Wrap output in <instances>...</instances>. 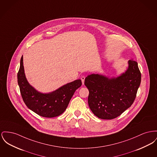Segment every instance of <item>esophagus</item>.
Wrapping results in <instances>:
<instances>
[{
    "mask_svg": "<svg viewBox=\"0 0 157 157\" xmlns=\"http://www.w3.org/2000/svg\"><path fill=\"white\" fill-rule=\"evenodd\" d=\"M85 79V76H82L81 77V81H82V84H84Z\"/></svg>",
    "mask_w": 157,
    "mask_h": 157,
    "instance_id": "1",
    "label": "esophagus"
}]
</instances>
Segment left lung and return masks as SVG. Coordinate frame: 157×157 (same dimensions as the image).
Wrapping results in <instances>:
<instances>
[{
  "label": "left lung",
  "mask_w": 157,
  "mask_h": 157,
  "mask_svg": "<svg viewBox=\"0 0 157 157\" xmlns=\"http://www.w3.org/2000/svg\"><path fill=\"white\" fill-rule=\"evenodd\" d=\"M128 70L117 78L98 74L88 75L84 84L89 90L88 102L92 113L100 119L116 118L129 108L135 100L141 81L138 63L128 62Z\"/></svg>",
  "instance_id": "obj_1"
}]
</instances>
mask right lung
Instances as JSON below:
<instances>
[{
  "instance_id": "add662e5",
  "label": "right lung",
  "mask_w": 157,
  "mask_h": 157,
  "mask_svg": "<svg viewBox=\"0 0 157 157\" xmlns=\"http://www.w3.org/2000/svg\"><path fill=\"white\" fill-rule=\"evenodd\" d=\"M18 83L23 101L28 109L44 117H55L66 109L75 91L82 85L81 79L67 83L53 92L42 94L31 86L25 78L23 56L20 62Z\"/></svg>"
}]
</instances>
